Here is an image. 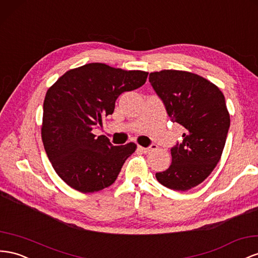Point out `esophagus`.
<instances>
[{
	"label": "esophagus",
	"mask_w": 258,
	"mask_h": 258,
	"mask_svg": "<svg viewBox=\"0 0 258 258\" xmlns=\"http://www.w3.org/2000/svg\"><path fill=\"white\" fill-rule=\"evenodd\" d=\"M157 149V145L156 144H151L149 148H143V146H139V150L140 151H142L143 153H150L151 151H154V150H156Z\"/></svg>",
	"instance_id": "1"
}]
</instances>
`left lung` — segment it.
<instances>
[{
	"label": "left lung",
	"instance_id": "obj_1",
	"mask_svg": "<svg viewBox=\"0 0 258 258\" xmlns=\"http://www.w3.org/2000/svg\"><path fill=\"white\" fill-rule=\"evenodd\" d=\"M149 80L170 120L183 127L182 142L170 150L169 168L155 177L169 189L190 190L211 175L224 151L230 127L225 96L213 82L189 72L164 69L151 73Z\"/></svg>",
	"mask_w": 258,
	"mask_h": 258
}]
</instances>
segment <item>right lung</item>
Instances as JSON below:
<instances>
[{"label": "right lung", "instance_id": "add662e5", "mask_svg": "<svg viewBox=\"0 0 258 258\" xmlns=\"http://www.w3.org/2000/svg\"><path fill=\"white\" fill-rule=\"evenodd\" d=\"M148 75L91 62L66 72L48 88L41 137L54 170L73 189L93 193L115 182L137 144L114 146L92 129L114 113L118 96L143 86Z\"/></svg>", "mask_w": 258, "mask_h": 258}]
</instances>
